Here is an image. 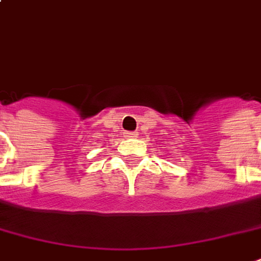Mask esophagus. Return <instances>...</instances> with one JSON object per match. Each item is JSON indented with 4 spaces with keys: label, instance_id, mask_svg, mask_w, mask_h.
I'll use <instances>...</instances> for the list:
<instances>
[{
    "label": "esophagus",
    "instance_id": "1",
    "mask_svg": "<svg viewBox=\"0 0 261 261\" xmlns=\"http://www.w3.org/2000/svg\"><path fill=\"white\" fill-rule=\"evenodd\" d=\"M138 134L137 133H134V131H125L124 133V137L125 138H134V137H137Z\"/></svg>",
    "mask_w": 261,
    "mask_h": 261
}]
</instances>
